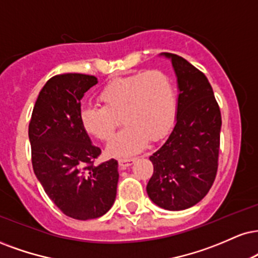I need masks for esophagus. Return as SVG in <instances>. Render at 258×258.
<instances>
[{
    "mask_svg": "<svg viewBox=\"0 0 258 258\" xmlns=\"http://www.w3.org/2000/svg\"><path fill=\"white\" fill-rule=\"evenodd\" d=\"M136 159H120L119 160V166L120 168H126V167H130L132 166L133 163H135Z\"/></svg>",
    "mask_w": 258,
    "mask_h": 258,
    "instance_id": "obj_1",
    "label": "esophagus"
}]
</instances>
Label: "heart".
I'll use <instances>...</instances> for the list:
<instances>
[{
  "label": "heart",
  "mask_w": 258,
  "mask_h": 258,
  "mask_svg": "<svg viewBox=\"0 0 258 258\" xmlns=\"http://www.w3.org/2000/svg\"><path fill=\"white\" fill-rule=\"evenodd\" d=\"M98 99L103 107L84 108L80 120L90 136L109 142L122 117L126 130L108 145V154L114 157L131 156L149 139L163 137L175 113L174 85L160 70L113 80L99 92Z\"/></svg>",
  "instance_id": "b5f03b06"
}]
</instances>
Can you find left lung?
Returning a JSON list of instances; mask_svg holds the SVG:
<instances>
[{
    "label": "left lung",
    "instance_id": "left-lung-1",
    "mask_svg": "<svg viewBox=\"0 0 258 258\" xmlns=\"http://www.w3.org/2000/svg\"><path fill=\"white\" fill-rule=\"evenodd\" d=\"M163 55L178 78V111L172 133L150 156L154 173L147 192L163 209L184 210L203 200L216 178L221 111L203 72L179 55Z\"/></svg>",
    "mask_w": 258,
    "mask_h": 258
}]
</instances>
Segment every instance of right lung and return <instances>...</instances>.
<instances>
[{"label":"right lung","instance_id":"obj_1","mask_svg":"<svg viewBox=\"0 0 258 258\" xmlns=\"http://www.w3.org/2000/svg\"><path fill=\"white\" fill-rule=\"evenodd\" d=\"M97 84L80 73L51 77L40 90L29 123L33 172L45 194L64 215L97 219L113 206L119 180L117 161L99 164L80 120V99Z\"/></svg>","mask_w":258,"mask_h":258}]
</instances>
